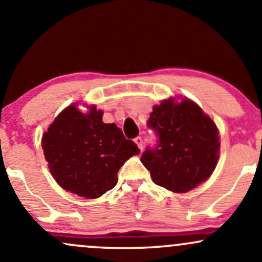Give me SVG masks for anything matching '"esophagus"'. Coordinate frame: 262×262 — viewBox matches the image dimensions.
Segmentation results:
<instances>
[{"label": "esophagus", "instance_id": "34e87169", "mask_svg": "<svg viewBox=\"0 0 262 262\" xmlns=\"http://www.w3.org/2000/svg\"><path fill=\"white\" fill-rule=\"evenodd\" d=\"M134 142L137 143L138 148H139L140 150H142V149H143V138L142 137H137L136 139H134Z\"/></svg>", "mask_w": 262, "mask_h": 262}]
</instances>
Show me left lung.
Returning a JSON list of instances; mask_svg holds the SVG:
<instances>
[{"mask_svg":"<svg viewBox=\"0 0 262 262\" xmlns=\"http://www.w3.org/2000/svg\"><path fill=\"white\" fill-rule=\"evenodd\" d=\"M146 125L157 143L146 146L140 160L157 185L186 192L210 177L219 158V133L199 105L189 99L178 104L164 100Z\"/></svg>","mask_w":262,"mask_h":262,"instance_id":"obj_1","label":"left lung"}]
</instances>
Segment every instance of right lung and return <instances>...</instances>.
Instances as JSON below:
<instances>
[{
	"label": "right lung",
	"mask_w": 262,
	"mask_h": 262,
	"mask_svg": "<svg viewBox=\"0 0 262 262\" xmlns=\"http://www.w3.org/2000/svg\"><path fill=\"white\" fill-rule=\"evenodd\" d=\"M103 112L92 107L80 113L70 105L54 119L42 139L46 160L64 190L96 199L116 186L118 171L132 155L139 154L114 123L102 120Z\"/></svg>",
	"instance_id": "1"
}]
</instances>
